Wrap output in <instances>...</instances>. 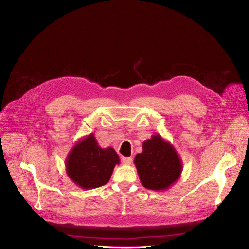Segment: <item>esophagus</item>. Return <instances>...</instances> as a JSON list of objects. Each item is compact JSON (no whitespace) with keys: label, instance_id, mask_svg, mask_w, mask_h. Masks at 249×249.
<instances>
[{"label":"esophagus","instance_id":"obj_1","mask_svg":"<svg viewBox=\"0 0 249 249\" xmlns=\"http://www.w3.org/2000/svg\"><path fill=\"white\" fill-rule=\"evenodd\" d=\"M122 162L124 165H130L132 163V158L131 157H123L122 158Z\"/></svg>","mask_w":249,"mask_h":249}]
</instances>
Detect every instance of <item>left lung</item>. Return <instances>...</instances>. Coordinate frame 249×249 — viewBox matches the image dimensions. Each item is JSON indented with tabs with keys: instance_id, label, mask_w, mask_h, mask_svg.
I'll use <instances>...</instances> for the list:
<instances>
[{
	"instance_id": "8db88e82",
	"label": "left lung",
	"mask_w": 249,
	"mask_h": 249,
	"mask_svg": "<svg viewBox=\"0 0 249 249\" xmlns=\"http://www.w3.org/2000/svg\"><path fill=\"white\" fill-rule=\"evenodd\" d=\"M140 182L146 189L167 190L183 171L182 160L170 142L153 135L142 144V153L134 159Z\"/></svg>"
}]
</instances>
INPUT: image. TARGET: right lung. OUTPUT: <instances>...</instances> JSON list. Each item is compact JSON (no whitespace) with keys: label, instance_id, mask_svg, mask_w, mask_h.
<instances>
[{"label":"right lung","instance_id":"obj_1","mask_svg":"<svg viewBox=\"0 0 249 249\" xmlns=\"http://www.w3.org/2000/svg\"><path fill=\"white\" fill-rule=\"evenodd\" d=\"M119 157L112 147L102 148L91 133L72 146L65 160V170L82 189H94L106 185Z\"/></svg>","mask_w":249,"mask_h":249}]
</instances>
